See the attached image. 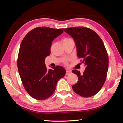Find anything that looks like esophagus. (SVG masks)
<instances>
[{
    "label": "esophagus",
    "instance_id": "1",
    "mask_svg": "<svg viewBox=\"0 0 123 123\" xmlns=\"http://www.w3.org/2000/svg\"><path fill=\"white\" fill-rule=\"evenodd\" d=\"M71 73H72V72L70 71V70H69V69H67L66 70V75H69Z\"/></svg>",
    "mask_w": 123,
    "mask_h": 123
}]
</instances>
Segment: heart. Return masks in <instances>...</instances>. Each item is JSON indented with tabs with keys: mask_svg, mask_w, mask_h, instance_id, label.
<instances>
[{
	"mask_svg": "<svg viewBox=\"0 0 123 123\" xmlns=\"http://www.w3.org/2000/svg\"><path fill=\"white\" fill-rule=\"evenodd\" d=\"M73 41V40L72 39H71V38H65L63 40V42H68V41ZM68 59H66V60H64V64H67V63H68Z\"/></svg>",
	"mask_w": 123,
	"mask_h": 123,
	"instance_id": "obj_1",
	"label": "heart"
}]
</instances>
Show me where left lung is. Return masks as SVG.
I'll return each instance as SVG.
<instances>
[{
  "label": "left lung",
  "instance_id": "1",
  "mask_svg": "<svg viewBox=\"0 0 123 123\" xmlns=\"http://www.w3.org/2000/svg\"><path fill=\"white\" fill-rule=\"evenodd\" d=\"M64 31L73 38L77 55L86 66L83 74L73 70L78 81L72 88L76 94L88 98L96 94L103 86L109 68V56L103 41L96 32L89 28L74 27Z\"/></svg>",
  "mask_w": 123,
  "mask_h": 123
}]
</instances>
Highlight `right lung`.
I'll use <instances>...</instances> for the list:
<instances>
[{
  "label": "right lung",
  "instance_id": "1",
  "mask_svg": "<svg viewBox=\"0 0 123 123\" xmlns=\"http://www.w3.org/2000/svg\"><path fill=\"white\" fill-rule=\"evenodd\" d=\"M63 29L37 27L29 31L22 41L17 67L23 85L33 98L43 100L53 95L58 81L66 70L57 66L48 70L44 60L50 54L52 42Z\"/></svg>",
  "mask_w": 123,
  "mask_h": 123
}]
</instances>
